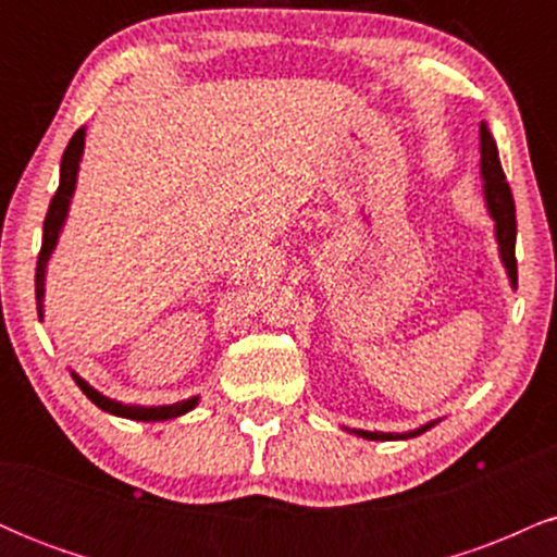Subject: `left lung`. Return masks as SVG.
<instances>
[{"label":"left lung","mask_w":557,"mask_h":557,"mask_svg":"<svg viewBox=\"0 0 557 557\" xmlns=\"http://www.w3.org/2000/svg\"><path fill=\"white\" fill-rule=\"evenodd\" d=\"M479 140H482V177H484V198H487L490 216L495 220V235L497 246H500V259L508 270L510 285L519 283V267H516V203L513 194H510V185L505 183V172L500 168V157H497V146L492 140L487 125L482 123L479 127ZM437 421L419 426V430L406 432V434H385V432H363L354 430L359 437L367 440H406L417 437V434L426 432Z\"/></svg>","instance_id":"8db88e82"}]
</instances>
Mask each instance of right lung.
Segmentation results:
<instances>
[{"label":"right lung","instance_id":"add662e5","mask_svg":"<svg viewBox=\"0 0 557 557\" xmlns=\"http://www.w3.org/2000/svg\"><path fill=\"white\" fill-rule=\"evenodd\" d=\"M83 144H86V127H78L75 136L70 138L65 154H62V168H60V188L49 203L47 220H44V238H41V251H38V264H36V309L38 317H44V277H47V261L52 257L57 238H60V230L65 225L67 216V207L70 198H73L75 190V177H78V164H81V154H83ZM78 387L86 393V398L96 403L101 411L114 413V417L123 419H136V421H164V419H175L188 413L190 408L196 406L198 398H188V400H177L172 406H125V403H117L107 395H101L99 389H94L88 382H83L78 374H73Z\"/></svg>","mask_w":557,"mask_h":557}]
</instances>
